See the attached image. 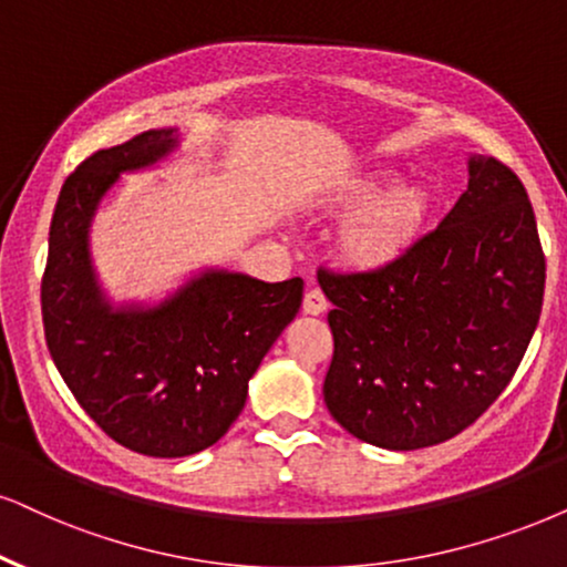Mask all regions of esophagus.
<instances>
[{"label": "esophagus", "instance_id": "obj_1", "mask_svg": "<svg viewBox=\"0 0 567 567\" xmlns=\"http://www.w3.org/2000/svg\"><path fill=\"white\" fill-rule=\"evenodd\" d=\"M327 306H329L327 296L319 288L306 290V296H303V311L306 313H311V317H319V313L327 311Z\"/></svg>", "mask_w": 567, "mask_h": 567}]
</instances>
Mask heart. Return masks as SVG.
I'll return each instance as SVG.
<instances>
[{
  "mask_svg": "<svg viewBox=\"0 0 567 567\" xmlns=\"http://www.w3.org/2000/svg\"><path fill=\"white\" fill-rule=\"evenodd\" d=\"M390 183V172H371L342 190L346 206L364 204L342 233V254L355 267L377 269L400 259L424 230L432 209L429 190L415 183L386 190Z\"/></svg>",
  "mask_w": 567,
  "mask_h": 567,
  "instance_id": "heart-1",
  "label": "heart"
}]
</instances>
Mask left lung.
<instances>
[{"instance_id": "8db88e82", "label": "left lung", "mask_w": 567, "mask_h": 567, "mask_svg": "<svg viewBox=\"0 0 567 567\" xmlns=\"http://www.w3.org/2000/svg\"><path fill=\"white\" fill-rule=\"evenodd\" d=\"M468 190L395 261L319 269L334 353L324 403L358 440L432 447L503 395L536 324L547 261L505 162L474 156Z\"/></svg>"}]
</instances>
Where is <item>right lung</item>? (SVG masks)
<instances>
[{
	"label": "right lung",
	"mask_w": 567,
	"mask_h": 567,
	"mask_svg": "<svg viewBox=\"0 0 567 567\" xmlns=\"http://www.w3.org/2000/svg\"><path fill=\"white\" fill-rule=\"evenodd\" d=\"M175 131H148L78 164L56 198L41 277L54 367L104 434L133 453L185 457L238 419L248 379L296 319L303 279L209 271L152 311H112L89 261V221L120 172L154 164Z\"/></svg>",
	"instance_id": "1"
}]
</instances>
